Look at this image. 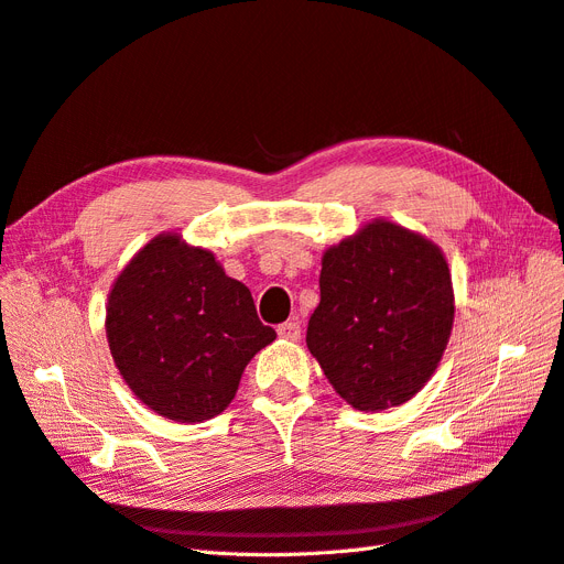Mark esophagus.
Instances as JSON below:
<instances>
[{
  "mask_svg": "<svg viewBox=\"0 0 564 564\" xmlns=\"http://www.w3.org/2000/svg\"><path fill=\"white\" fill-rule=\"evenodd\" d=\"M278 334H280V338H286V340H299L301 338V324L296 319L282 322L278 327Z\"/></svg>",
  "mask_w": 564,
  "mask_h": 564,
  "instance_id": "obj_1",
  "label": "esophagus"
}]
</instances>
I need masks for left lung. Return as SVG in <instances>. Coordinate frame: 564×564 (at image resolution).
<instances>
[{
	"label": "left lung",
	"instance_id": "left-lung-1",
	"mask_svg": "<svg viewBox=\"0 0 564 564\" xmlns=\"http://www.w3.org/2000/svg\"><path fill=\"white\" fill-rule=\"evenodd\" d=\"M452 324L445 253L377 218L324 251L305 344L340 398L360 412H381L429 383Z\"/></svg>",
	"mask_w": 564,
	"mask_h": 564
}]
</instances>
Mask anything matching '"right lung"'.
Returning a JSON list of instances; mask_svg holds the SVG:
<instances>
[{"label":"right lung","instance_id":"obj_1","mask_svg":"<svg viewBox=\"0 0 564 564\" xmlns=\"http://www.w3.org/2000/svg\"><path fill=\"white\" fill-rule=\"evenodd\" d=\"M106 334L133 395L181 423L224 412L251 357L278 336L256 315L249 289L176 232L158 235L119 272Z\"/></svg>","mask_w":564,"mask_h":564}]
</instances>
